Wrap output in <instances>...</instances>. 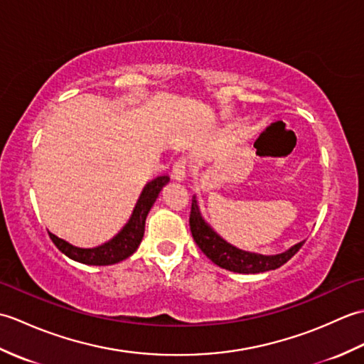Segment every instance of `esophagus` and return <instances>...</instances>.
Listing matches in <instances>:
<instances>
[{
	"instance_id": "esophagus-1",
	"label": "esophagus",
	"mask_w": 364,
	"mask_h": 364,
	"mask_svg": "<svg viewBox=\"0 0 364 364\" xmlns=\"http://www.w3.org/2000/svg\"><path fill=\"white\" fill-rule=\"evenodd\" d=\"M172 178L175 181H183L186 178V161L180 159L175 162V166L172 168Z\"/></svg>"
}]
</instances>
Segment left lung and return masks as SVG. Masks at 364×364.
<instances>
[{
    "label": "left lung",
    "instance_id": "obj_1",
    "mask_svg": "<svg viewBox=\"0 0 364 364\" xmlns=\"http://www.w3.org/2000/svg\"><path fill=\"white\" fill-rule=\"evenodd\" d=\"M189 225L192 236H194V241L200 247V250H202L214 264L237 274H261L267 272V270L278 269L283 266L284 262H288L294 255L300 250V247L305 244V241H301L296 245H292L291 249L278 255H261L237 249L233 244L227 242L225 239H223L218 231L205 220L202 211H200L198 200L196 196L192 198Z\"/></svg>",
    "mask_w": 364,
    "mask_h": 364
}]
</instances>
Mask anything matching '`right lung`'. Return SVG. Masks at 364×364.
I'll use <instances>...</instances> for the list:
<instances>
[{"mask_svg":"<svg viewBox=\"0 0 364 364\" xmlns=\"http://www.w3.org/2000/svg\"><path fill=\"white\" fill-rule=\"evenodd\" d=\"M168 181L170 178L164 175L154 178L150 183H146L129 220L125 223V227L107 242L92 247V249H82V247H76L70 242L64 241V239L58 237L56 235L48 233L51 241L65 255V257L87 266H111L115 264V262L127 259L137 250V247L141 245L145 231L146 215H149L151 206L159 197V192Z\"/></svg>","mask_w":364,"mask_h":364,"instance_id":"obj_1","label":"right lung"}]
</instances>
